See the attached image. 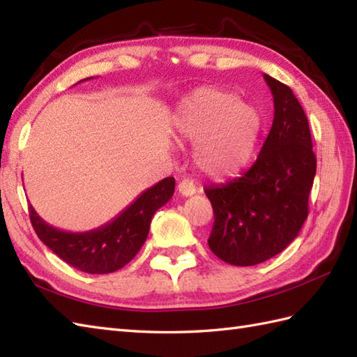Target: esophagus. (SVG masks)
<instances>
[{
  "instance_id": "esophagus-1",
  "label": "esophagus",
  "mask_w": 357,
  "mask_h": 357,
  "mask_svg": "<svg viewBox=\"0 0 357 357\" xmlns=\"http://www.w3.org/2000/svg\"><path fill=\"white\" fill-rule=\"evenodd\" d=\"M195 192H196V187L193 184V181L190 179H183L178 184V193L181 196H192L195 195Z\"/></svg>"
}]
</instances>
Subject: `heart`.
I'll return each instance as SVG.
<instances>
[{
  "instance_id": "obj_1",
  "label": "heart",
  "mask_w": 357,
  "mask_h": 357,
  "mask_svg": "<svg viewBox=\"0 0 357 357\" xmlns=\"http://www.w3.org/2000/svg\"><path fill=\"white\" fill-rule=\"evenodd\" d=\"M173 128L181 144L195 146L196 167L208 178L222 179L253 158L261 118L253 105L227 90L201 87L181 101Z\"/></svg>"
}]
</instances>
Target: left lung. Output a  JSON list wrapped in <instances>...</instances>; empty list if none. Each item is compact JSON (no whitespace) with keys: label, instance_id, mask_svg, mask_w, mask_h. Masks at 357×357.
<instances>
[{"label":"left lung","instance_id":"8db88e82","mask_svg":"<svg viewBox=\"0 0 357 357\" xmlns=\"http://www.w3.org/2000/svg\"><path fill=\"white\" fill-rule=\"evenodd\" d=\"M275 118L256 162L241 178L204 188L215 215L208 247L227 264L248 267L279 255L308 216L316 174L305 112L293 90L264 75Z\"/></svg>","mask_w":357,"mask_h":357}]
</instances>
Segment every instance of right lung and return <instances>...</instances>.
Instances as JSON below:
<instances>
[{
  "mask_svg": "<svg viewBox=\"0 0 357 357\" xmlns=\"http://www.w3.org/2000/svg\"><path fill=\"white\" fill-rule=\"evenodd\" d=\"M173 192L174 178H164L144 190L110 222L82 233L49 225L32 206H29V216L38 238L64 262L90 275H105L123 268L139 252L147 239L151 218L170 201Z\"/></svg>",
  "mask_w": 357,
  "mask_h": 357,
  "instance_id": "1",
  "label": "right lung"
}]
</instances>
